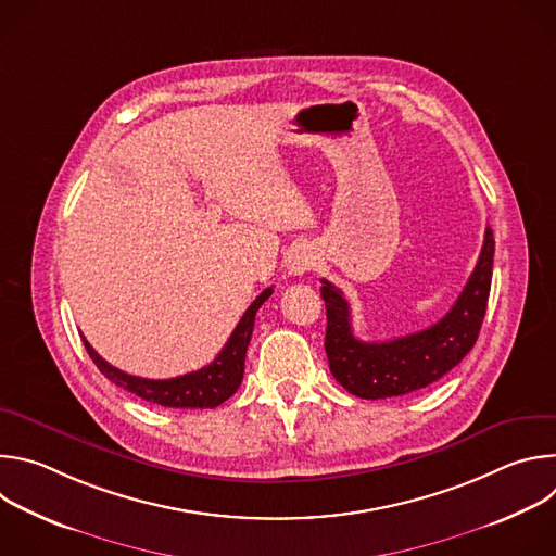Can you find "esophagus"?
Here are the masks:
<instances>
[{"instance_id":"1","label":"esophagus","mask_w":556,"mask_h":556,"mask_svg":"<svg viewBox=\"0 0 556 556\" xmlns=\"http://www.w3.org/2000/svg\"><path fill=\"white\" fill-rule=\"evenodd\" d=\"M316 266V255L309 251V249H296L294 253H292V257H290V264H288V273L290 275H305V273H309L312 268Z\"/></svg>"}]
</instances>
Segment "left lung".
<instances>
[{
	"label": "left lung",
	"instance_id": "8db88e82",
	"mask_svg": "<svg viewBox=\"0 0 556 556\" xmlns=\"http://www.w3.org/2000/svg\"><path fill=\"white\" fill-rule=\"evenodd\" d=\"M493 255L495 237L486 228L478 266L442 319L422 332L380 343L354 337L350 303L339 288L321 279L328 314L326 354L332 376L365 401L405 395L440 380L472 350L480 337L491 294Z\"/></svg>",
	"mask_w": 556,
	"mask_h": 556
}]
</instances>
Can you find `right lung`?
I'll return each instance as SVG.
<instances>
[{"label":"right lung","mask_w":556,"mask_h":556,"mask_svg":"<svg viewBox=\"0 0 556 556\" xmlns=\"http://www.w3.org/2000/svg\"><path fill=\"white\" fill-rule=\"evenodd\" d=\"M273 294V288H266L244 312V316L232 330L230 339L222 348V352L215 356V361L198 371L167 378V380H151V378H140L125 374L103 361L97 350L86 341V350L94 365L101 369L105 378H110L114 384L123 387L125 391L136 393L138 399L161 405V407H172V409H213L228 401L230 395L237 391V387L242 384L244 378V358L247 350L253 337L255 328V314L262 307V303Z\"/></svg>","instance_id":"right-lung-1"}]
</instances>
